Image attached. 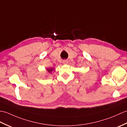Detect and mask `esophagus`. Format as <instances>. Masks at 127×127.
Masks as SVG:
<instances>
[{
  "label": "esophagus",
  "instance_id": "34e87169",
  "mask_svg": "<svg viewBox=\"0 0 127 127\" xmlns=\"http://www.w3.org/2000/svg\"><path fill=\"white\" fill-rule=\"evenodd\" d=\"M63 63L64 64H67V61H64L63 62Z\"/></svg>",
  "mask_w": 127,
  "mask_h": 127
}]
</instances>
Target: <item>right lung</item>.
<instances>
[{"instance_id": "obj_1", "label": "right lung", "mask_w": 127, "mask_h": 127, "mask_svg": "<svg viewBox=\"0 0 127 127\" xmlns=\"http://www.w3.org/2000/svg\"><path fill=\"white\" fill-rule=\"evenodd\" d=\"M46 70L47 71H48V72H49V73H51L53 71L55 70V69L53 68V67H52V68H51H51H50V67H49V68H46Z\"/></svg>"}]
</instances>
